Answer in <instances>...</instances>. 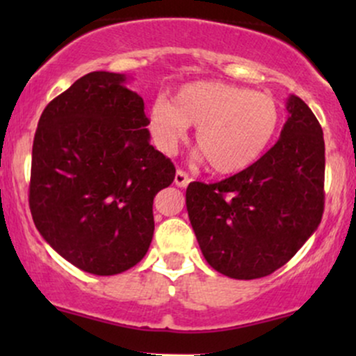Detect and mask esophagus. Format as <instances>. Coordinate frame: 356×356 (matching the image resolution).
Here are the masks:
<instances>
[{
  "label": "esophagus",
  "mask_w": 356,
  "mask_h": 356,
  "mask_svg": "<svg viewBox=\"0 0 356 356\" xmlns=\"http://www.w3.org/2000/svg\"><path fill=\"white\" fill-rule=\"evenodd\" d=\"M189 182H191V177L186 172H184V170L179 169L177 172H175V177H174L175 186H177V187H187V186H189Z\"/></svg>",
  "instance_id": "esophagus-1"
}]
</instances>
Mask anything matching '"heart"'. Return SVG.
Listing matches in <instances>:
<instances>
[{"label":"heart","instance_id":"obj_1","mask_svg":"<svg viewBox=\"0 0 356 356\" xmlns=\"http://www.w3.org/2000/svg\"><path fill=\"white\" fill-rule=\"evenodd\" d=\"M280 125L281 110L275 97L224 81L182 85L170 104L157 100L150 110V130L162 152L174 154L187 136V127H197L195 147L219 175L239 174L256 164Z\"/></svg>","mask_w":356,"mask_h":356}]
</instances>
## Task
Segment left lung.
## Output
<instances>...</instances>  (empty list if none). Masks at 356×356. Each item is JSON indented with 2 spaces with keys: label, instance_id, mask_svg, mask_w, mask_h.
<instances>
[{
  "label": "left lung",
  "instance_id": "left-lung-1",
  "mask_svg": "<svg viewBox=\"0 0 356 356\" xmlns=\"http://www.w3.org/2000/svg\"><path fill=\"white\" fill-rule=\"evenodd\" d=\"M280 140L256 164L216 184L191 182L186 206L204 257L234 280L275 273L318 229L325 209V140L300 97L286 102Z\"/></svg>",
  "mask_w": 356,
  "mask_h": 356
}]
</instances>
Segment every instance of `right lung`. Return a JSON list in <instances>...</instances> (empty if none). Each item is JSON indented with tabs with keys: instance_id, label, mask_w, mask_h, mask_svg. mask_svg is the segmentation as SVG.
<instances>
[{
	"instance_id": "1",
	"label": "right lung",
	"mask_w": 356,
	"mask_h": 356,
	"mask_svg": "<svg viewBox=\"0 0 356 356\" xmlns=\"http://www.w3.org/2000/svg\"><path fill=\"white\" fill-rule=\"evenodd\" d=\"M122 73L92 72L53 99L31 154L36 229L81 271L112 276L136 266L154 236V197L175 177L150 145L144 100Z\"/></svg>"
}]
</instances>
